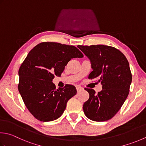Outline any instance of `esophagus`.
I'll return each mask as SVG.
<instances>
[{
    "mask_svg": "<svg viewBox=\"0 0 146 146\" xmlns=\"http://www.w3.org/2000/svg\"><path fill=\"white\" fill-rule=\"evenodd\" d=\"M76 90H77V92H80V91L84 90V88H83L82 87L80 86V85H77L76 86Z\"/></svg>",
    "mask_w": 146,
    "mask_h": 146,
    "instance_id": "1",
    "label": "esophagus"
}]
</instances>
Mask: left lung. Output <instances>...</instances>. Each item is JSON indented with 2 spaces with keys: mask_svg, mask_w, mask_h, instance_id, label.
<instances>
[{
  "mask_svg": "<svg viewBox=\"0 0 146 146\" xmlns=\"http://www.w3.org/2000/svg\"><path fill=\"white\" fill-rule=\"evenodd\" d=\"M90 60L93 71L88 78L99 79L102 90L96 94L92 88L83 106L85 116L95 121L111 119L120 110L129 94L132 76L126 57L117 48L104 45H78Z\"/></svg>",
  "mask_w": 146,
  "mask_h": 146,
  "instance_id": "1",
  "label": "left lung"
}]
</instances>
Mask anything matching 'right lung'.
I'll return each instance as SVG.
<instances>
[{"label":"right lung","mask_w":146,"mask_h":146,"mask_svg":"<svg viewBox=\"0 0 146 146\" xmlns=\"http://www.w3.org/2000/svg\"><path fill=\"white\" fill-rule=\"evenodd\" d=\"M82 57L76 47L58 42H42L30 51L19 69L18 90L36 119L50 121L62 115L76 89L70 84L57 89L52 81L54 76H61L71 59Z\"/></svg>","instance_id":"1"}]
</instances>
